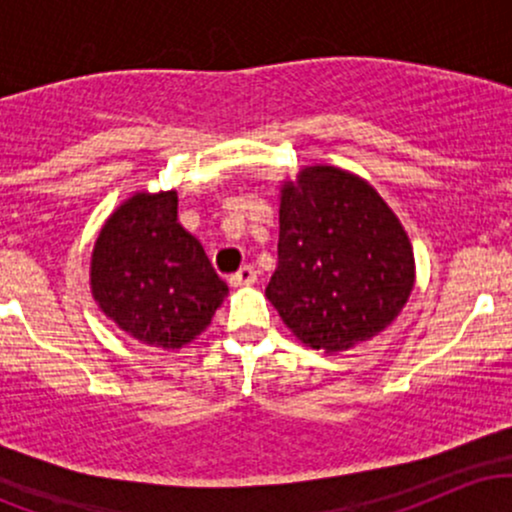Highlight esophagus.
<instances>
[{
  "instance_id": "esophagus-1",
  "label": "esophagus",
  "mask_w": 512,
  "mask_h": 512,
  "mask_svg": "<svg viewBox=\"0 0 512 512\" xmlns=\"http://www.w3.org/2000/svg\"><path fill=\"white\" fill-rule=\"evenodd\" d=\"M255 281H257V272L250 267V264L240 267L238 272L231 276V284L233 286H250V284H255Z\"/></svg>"
}]
</instances>
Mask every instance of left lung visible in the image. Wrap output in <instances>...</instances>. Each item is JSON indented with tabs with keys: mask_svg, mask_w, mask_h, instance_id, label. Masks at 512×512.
<instances>
[{
	"mask_svg": "<svg viewBox=\"0 0 512 512\" xmlns=\"http://www.w3.org/2000/svg\"><path fill=\"white\" fill-rule=\"evenodd\" d=\"M414 281L407 231L368 180L322 163L284 180L267 298L298 342L325 354L368 342L402 313Z\"/></svg>",
	"mask_w": 512,
	"mask_h": 512,
	"instance_id": "left-lung-1",
	"label": "left lung"
}]
</instances>
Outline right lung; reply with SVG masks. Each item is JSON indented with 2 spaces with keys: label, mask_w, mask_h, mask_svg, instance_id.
Listing matches in <instances>:
<instances>
[{
  "label": "right lung",
  "mask_w": 512,
  "mask_h": 512,
  "mask_svg": "<svg viewBox=\"0 0 512 512\" xmlns=\"http://www.w3.org/2000/svg\"><path fill=\"white\" fill-rule=\"evenodd\" d=\"M101 313L146 346L178 351L211 325L226 281L178 223V192H134L103 223L91 255Z\"/></svg>",
  "instance_id": "obj_1"
}]
</instances>
